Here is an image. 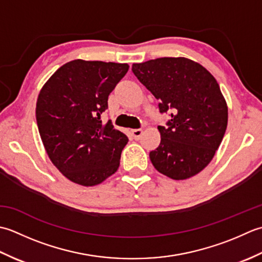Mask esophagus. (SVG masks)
<instances>
[{
	"instance_id": "esophagus-1",
	"label": "esophagus",
	"mask_w": 262,
	"mask_h": 262,
	"mask_svg": "<svg viewBox=\"0 0 262 262\" xmlns=\"http://www.w3.org/2000/svg\"><path fill=\"white\" fill-rule=\"evenodd\" d=\"M131 133H132L133 138H135L136 140H138V139H140V137L142 135V130L141 129H135V130L131 131Z\"/></svg>"
}]
</instances>
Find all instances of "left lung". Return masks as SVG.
I'll return each mask as SVG.
<instances>
[{"instance_id": "1", "label": "left lung", "mask_w": 262, "mask_h": 262, "mask_svg": "<svg viewBox=\"0 0 262 262\" xmlns=\"http://www.w3.org/2000/svg\"><path fill=\"white\" fill-rule=\"evenodd\" d=\"M132 72L158 99L161 143L149 152L159 173L185 180L201 172L220 147L227 127V105L220 84L206 69L185 57L135 63Z\"/></svg>"}]
</instances>
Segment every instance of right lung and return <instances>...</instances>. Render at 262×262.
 I'll use <instances>...</instances> for the list:
<instances>
[{
	"label": "right lung",
	"mask_w": 262,
	"mask_h": 262,
	"mask_svg": "<svg viewBox=\"0 0 262 262\" xmlns=\"http://www.w3.org/2000/svg\"><path fill=\"white\" fill-rule=\"evenodd\" d=\"M125 63L74 60L62 66L41 88L37 126L46 152L72 182L93 186L114 174L129 139L101 123L110 94L121 81Z\"/></svg>",
	"instance_id": "add662e5"
}]
</instances>
